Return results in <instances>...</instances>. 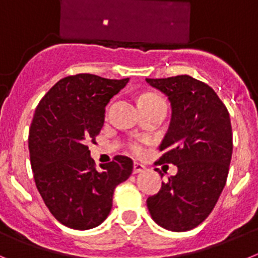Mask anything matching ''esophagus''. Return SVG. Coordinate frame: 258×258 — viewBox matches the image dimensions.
Returning <instances> with one entry per match:
<instances>
[{
    "mask_svg": "<svg viewBox=\"0 0 258 258\" xmlns=\"http://www.w3.org/2000/svg\"><path fill=\"white\" fill-rule=\"evenodd\" d=\"M144 169H145V166H144V164L138 163V162H135V163H134V171H132V172H134V173H140V172H143Z\"/></svg>",
    "mask_w": 258,
    "mask_h": 258,
    "instance_id": "1",
    "label": "esophagus"
}]
</instances>
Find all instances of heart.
<instances>
[{"label": "heart", "instance_id": "obj_1", "mask_svg": "<svg viewBox=\"0 0 258 258\" xmlns=\"http://www.w3.org/2000/svg\"><path fill=\"white\" fill-rule=\"evenodd\" d=\"M157 100H162V99L158 96V95L150 94V92H149V94L141 95L140 99H139V104L150 103V101H157ZM128 148H130V150L134 153V154L140 155L141 153L144 152V145H143V143H140V141H131V143H130V145H128Z\"/></svg>", "mask_w": 258, "mask_h": 258}]
</instances>
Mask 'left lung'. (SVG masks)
Instances as JSON below:
<instances>
[{
    "label": "left lung",
    "instance_id": "obj_1",
    "mask_svg": "<svg viewBox=\"0 0 258 258\" xmlns=\"http://www.w3.org/2000/svg\"><path fill=\"white\" fill-rule=\"evenodd\" d=\"M146 82L167 95L172 106L157 163L177 166V173L162 182L146 206L159 226L191 230L212 212L226 184L233 153L229 112L210 86L190 76L146 78Z\"/></svg>",
    "mask_w": 258,
    "mask_h": 258
}]
</instances>
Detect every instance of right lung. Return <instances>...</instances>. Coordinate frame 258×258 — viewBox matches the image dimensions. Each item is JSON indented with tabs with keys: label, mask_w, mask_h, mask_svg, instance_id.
I'll return each instance as SVG.
<instances>
[{
	"label": "right lung",
	"mask_w": 258,
	"mask_h": 258,
	"mask_svg": "<svg viewBox=\"0 0 258 258\" xmlns=\"http://www.w3.org/2000/svg\"><path fill=\"white\" fill-rule=\"evenodd\" d=\"M127 82L87 73L68 76L36 108L28 138L36 186L52 216L71 229L100 225L112 210L114 189L132 173L134 162L124 155L97 171L87 146L103 128L106 104Z\"/></svg>",
	"instance_id": "obj_1"
}]
</instances>
